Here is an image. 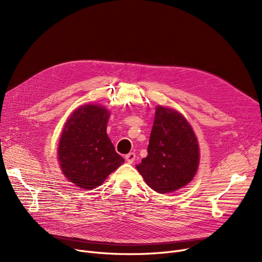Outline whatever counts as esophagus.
<instances>
[{
    "instance_id": "esophagus-1",
    "label": "esophagus",
    "mask_w": 262,
    "mask_h": 262,
    "mask_svg": "<svg viewBox=\"0 0 262 262\" xmlns=\"http://www.w3.org/2000/svg\"><path fill=\"white\" fill-rule=\"evenodd\" d=\"M125 159H126V161L128 163H133L135 161V159H136V154L135 153H129V154H127L125 156Z\"/></svg>"
}]
</instances>
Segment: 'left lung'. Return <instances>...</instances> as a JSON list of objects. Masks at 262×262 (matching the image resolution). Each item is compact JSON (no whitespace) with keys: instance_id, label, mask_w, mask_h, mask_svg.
<instances>
[{"instance_id":"8db88e82","label":"left lung","mask_w":262,"mask_h":262,"mask_svg":"<svg viewBox=\"0 0 262 262\" xmlns=\"http://www.w3.org/2000/svg\"><path fill=\"white\" fill-rule=\"evenodd\" d=\"M199 162L198 139L188 121L174 109L157 106L147 156L136 166L144 182L158 193H170L192 181Z\"/></svg>"}]
</instances>
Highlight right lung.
Returning a JSON list of instances; mask_svg holds the SVG:
<instances>
[{"instance_id":"add662e5","label":"right lung","mask_w":262,"mask_h":262,"mask_svg":"<svg viewBox=\"0 0 262 262\" xmlns=\"http://www.w3.org/2000/svg\"><path fill=\"white\" fill-rule=\"evenodd\" d=\"M109 116L104 106L87 104L64 124L57 148L59 167L68 181L79 188L101 186L124 162L106 133Z\"/></svg>"}]
</instances>
